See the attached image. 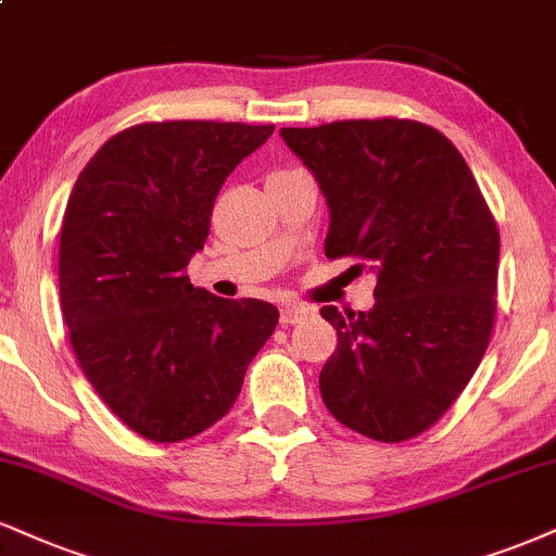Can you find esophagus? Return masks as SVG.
I'll return each instance as SVG.
<instances>
[{"instance_id":"obj_1","label":"esophagus","mask_w":556,"mask_h":556,"mask_svg":"<svg viewBox=\"0 0 556 556\" xmlns=\"http://www.w3.org/2000/svg\"><path fill=\"white\" fill-rule=\"evenodd\" d=\"M313 313H316V311H313V307H307V305H285L279 320H282L285 326H292V324H300V320L307 318V316H313Z\"/></svg>"}]
</instances>
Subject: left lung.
<instances>
[{"mask_svg":"<svg viewBox=\"0 0 556 556\" xmlns=\"http://www.w3.org/2000/svg\"><path fill=\"white\" fill-rule=\"evenodd\" d=\"M329 204L326 256L376 274V305H324L339 344L320 399L350 430L401 443L430 430L484 357L500 232L445 134L409 118L282 129Z\"/></svg>","mask_w":556,"mask_h":556,"instance_id":"1","label":"left lung"}]
</instances>
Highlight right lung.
Masks as SVG:
<instances>
[{
    "label": "right lung",
    "instance_id": "obj_1",
    "mask_svg": "<svg viewBox=\"0 0 556 556\" xmlns=\"http://www.w3.org/2000/svg\"><path fill=\"white\" fill-rule=\"evenodd\" d=\"M274 126L139 124L79 173L59 243L72 350L98 396L155 443L193 438L236 404L245 370L277 329L264 300L193 287L214 199Z\"/></svg>",
    "mask_w": 556,
    "mask_h": 556
}]
</instances>
